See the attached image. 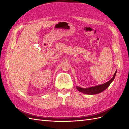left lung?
<instances>
[{
	"label": "left lung",
	"instance_id": "1",
	"mask_svg": "<svg viewBox=\"0 0 129 129\" xmlns=\"http://www.w3.org/2000/svg\"><path fill=\"white\" fill-rule=\"evenodd\" d=\"M117 71L115 72V73L114 74V76L112 77V79L109 80L107 82L105 83L102 84H100L98 85H96L94 87H89L86 88H81L79 86L76 87V89L79 90V91L82 92L85 94H88V95H95L97 94V93H99L103 91L104 90L108 88V87L110 85V84L112 82L114 81L115 79V77L116 75Z\"/></svg>",
	"mask_w": 129,
	"mask_h": 129
}]
</instances>
